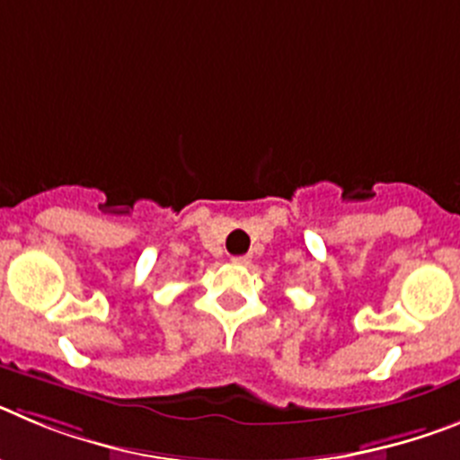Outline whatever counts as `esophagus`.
I'll return each instance as SVG.
<instances>
[{
    "label": "esophagus",
    "instance_id": "esophagus-1",
    "mask_svg": "<svg viewBox=\"0 0 460 460\" xmlns=\"http://www.w3.org/2000/svg\"><path fill=\"white\" fill-rule=\"evenodd\" d=\"M233 262H234V265H249L251 258H249V255H234Z\"/></svg>",
    "mask_w": 460,
    "mask_h": 460
}]
</instances>
